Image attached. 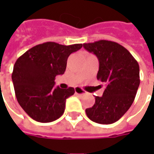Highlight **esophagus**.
Segmentation results:
<instances>
[{
	"mask_svg": "<svg viewBox=\"0 0 154 154\" xmlns=\"http://www.w3.org/2000/svg\"><path fill=\"white\" fill-rule=\"evenodd\" d=\"M74 91H75V93H77V94H85L86 93V92L80 87H75Z\"/></svg>",
	"mask_w": 154,
	"mask_h": 154,
	"instance_id": "34e87169",
	"label": "esophagus"
}]
</instances>
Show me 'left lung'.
Here are the masks:
<instances>
[{
	"label": "left lung",
	"instance_id": "left-lung-1",
	"mask_svg": "<svg viewBox=\"0 0 154 154\" xmlns=\"http://www.w3.org/2000/svg\"><path fill=\"white\" fill-rule=\"evenodd\" d=\"M99 62L97 79L104 83L102 97H95L94 105L86 109L92 122L110 124L118 121L132 105L140 85V68L130 52L121 45L99 40L83 44Z\"/></svg>",
	"mask_w": 154,
	"mask_h": 154
}]
</instances>
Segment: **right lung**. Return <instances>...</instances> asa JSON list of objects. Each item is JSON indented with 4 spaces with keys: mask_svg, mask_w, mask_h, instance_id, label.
Segmentation results:
<instances>
[{
    "mask_svg": "<svg viewBox=\"0 0 154 154\" xmlns=\"http://www.w3.org/2000/svg\"><path fill=\"white\" fill-rule=\"evenodd\" d=\"M81 44L62 45L47 42L36 45L20 56L12 74L16 98L33 120L51 122L61 117L73 87H54L56 75L63 74L68 56L81 49Z\"/></svg>",
    "mask_w": 154,
    "mask_h": 154,
    "instance_id": "add662e5",
    "label": "right lung"
}]
</instances>
